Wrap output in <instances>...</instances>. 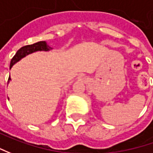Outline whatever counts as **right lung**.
Instances as JSON below:
<instances>
[{
	"instance_id": "obj_1",
	"label": "right lung",
	"mask_w": 153,
	"mask_h": 153,
	"mask_svg": "<svg viewBox=\"0 0 153 153\" xmlns=\"http://www.w3.org/2000/svg\"><path fill=\"white\" fill-rule=\"evenodd\" d=\"M51 48L49 45L46 44L45 41H39V42H36L33 45H28L23 46L19 49L16 54L14 55V56L12 58L11 62H10V69L12 68V67L13 66L15 63H17L18 62L21 60L22 58L25 57L26 56L29 55L31 53H34L35 51H49ZM11 80V77L8 78V82Z\"/></svg>"
}]
</instances>
